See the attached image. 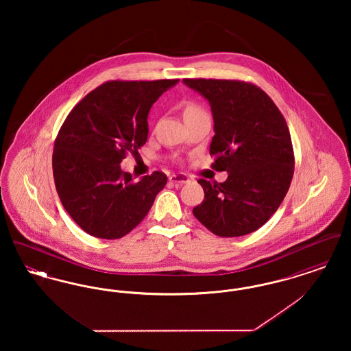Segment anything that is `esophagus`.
<instances>
[{"label":"esophagus","mask_w":351,"mask_h":351,"mask_svg":"<svg viewBox=\"0 0 351 351\" xmlns=\"http://www.w3.org/2000/svg\"><path fill=\"white\" fill-rule=\"evenodd\" d=\"M169 182L172 183L184 184L189 182V176L185 173H173L169 176Z\"/></svg>","instance_id":"1"}]
</instances>
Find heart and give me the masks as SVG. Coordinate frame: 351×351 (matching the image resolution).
Returning <instances> with one entry per match:
<instances>
[{"label": "heart", "instance_id": "heart-1", "mask_svg": "<svg viewBox=\"0 0 351 351\" xmlns=\"http://www.w3.org/2000/svg\"><path fill=\"white\" fill-rule=\"evenodd\" d=\"M197 110H200V109H199V106H196L195 104H188V105H186V108H185V112H184V114H185V113L197 112Z\"/></svg>", "mask_w": 351, "mask_h": 351}]
</instances>
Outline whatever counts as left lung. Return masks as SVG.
Returning a JSON list of instances; mask_svg holds the SVG:
<instances>
[{
	"label": "left lung",
	"instance_id": "8db88e82",
	"mask_svg": "<svg viewBox=\"0 0 351 351\" xmlns=\"http://www.w3.org/2000/svg\"><path fill=\"white\" fill-rule=\"evenodd\" d=\"M210 104L212 168L223 183L200 179L204 201L193 216L218 237L258 230L278 210L292 182L295 156L283 114L259 86L239 80L184 79Z\"/></svg>",
	"mask_w": 351,
	"mask_h": 351
}]
</instances>
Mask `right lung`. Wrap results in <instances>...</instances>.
Here are the masks:
<instances>
[{
	"label": "right lung",
	"mask_w": 351,
	"mask_h": 351,
	"mask_svg": "<svg viewBox=\"0 0 351 351\" xmlns=\"http://www.w3.org/2000/svg\"><path fill=\"white\" fill-rule=\"evenodd\" d=\"M178 82H106L68 114L52 171L59 199L84 232L102 239L130 233L167 184L160 171L134 182L119 163L146 143L152 104Z\"/></svg>",
	"instance_id": "1"
}]
</instances>
